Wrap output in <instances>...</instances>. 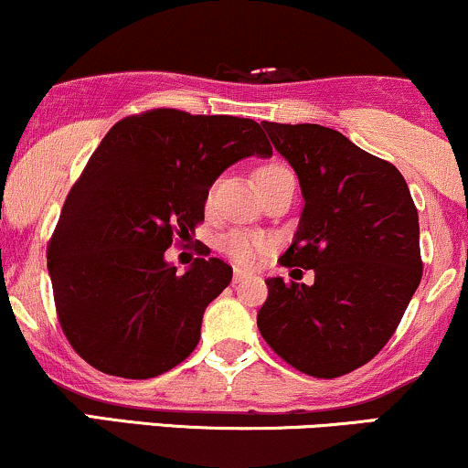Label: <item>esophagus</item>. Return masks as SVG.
<instances>
[{
	"label": "esophagus",
	"instance_id": "1",
	"mask_svg": "<svg viewBox=\"0 0 468 468\" xmlns=\"http://www.w3.org/2000/svg\"><path fill=\"white\" fill-rule=\"evenodd\" d=\"M246 277H249V272H246V270H241V268L233 270V283H239V281L246 279Z\"/></svg>",
	"mask_w": 468,
	"mask_h": 468
}]
</instances>
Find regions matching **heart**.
<instances>
[{
    "mask_svg": "<svg viewBox=\"0 0 468 468\" xmlns=\"http://www.w3.org/2000/svg\"><path fill=\"white\" fill-rule=\"evenodd\" d=\"M285 174H292L283 163H268V165H261L255 172L257 187L259 185L268 183V180H274L279 176H285ZM213 189L207 194V200H211ZM270 249V241L259 233H250V230H230V233L222 235L219 239V250L224 252L229 259H233L239 266H257L261 261L263 255H266Z\"/></svg>",
    "mask_w": 468,
    "mask_h": 468,
    "instance_id": "b5f03b06",
    "label": "heart"
}]
</instances>
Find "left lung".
Returning <instances> with one entry per match:
<instances>
[{
  "mask_svg": "<svg viewBox=\"0 0 468 468\" xmlns=\"http://www.w3.org/2000/svg\"><path fill=\"white\" fill-rule=\"evenodd\" d=\"M261 126L294 167L305 200L279 261L314 270V283L266 279L257 326L296 370L334 379L370 362L401 323L423 274L419 211L392 163L334 128Z\"/></svg>",
  "mask_w": 468,
  "mask_h": 468,
  "instance_id": "left-lung-1",
  "label": "left lung"
}]
</instances>
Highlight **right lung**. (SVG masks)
<instances>
[{"mask_svg": "<svg viewBox=\"0 0 468 468\" xmlns=\"http://www.w3.org/2000/svg\"><path fill=\"white\" fill-rule=\"evenodd\" d=\"M252 154L272 156V145L246 117L152 109L106 133L48 246L58 323L84 362L150 379L189 357L233 268L198 257L178 274L165 250L205 219L219 174Z\"/></svg>", "mask_w": 468, "mask_h": 468, "instance_id": "right-lung-1", "label": "right lung"}]
</instances>
